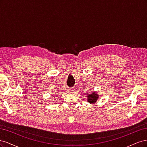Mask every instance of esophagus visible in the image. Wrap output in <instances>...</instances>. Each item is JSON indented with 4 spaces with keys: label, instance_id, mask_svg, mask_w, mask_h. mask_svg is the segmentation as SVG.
<instances>
[{
    "label": "esophagus",
    "instance_id": "1",
    "mask_svg": "<svg viewBox=\"0 0 147 147\" xmlns=\"http://www.w3.org/2000/svg\"><path fill=\"white\" fill-rule=\"evenodd\" d=\"M70 91L71 92H74L75 91V90H74V89H72L71 88L70 90Z\"/></svg>",
    "mask_w": 147,
    "mask_h": 147
}]
</instances>
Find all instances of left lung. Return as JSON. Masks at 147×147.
I'll use <instances>...</instances> for the list:
<instances>
[{
  "mask_svg": "<svg viewBox=\"0 0 147 147\" xmlns=\"http://www.w3.org/2000/svg\"><path fill=\"white\" fill-rule=\"evenodd\" d=\"M87 101L91 104H94L97 102V99H99V95L97 92L94 91L90 94L87 93Z\"/></svg>",
  "mask_w": 147,
  "mask_h": 147,
  "instance_id": "obj_1",
  "label": "left lung"
}]
</instances>
